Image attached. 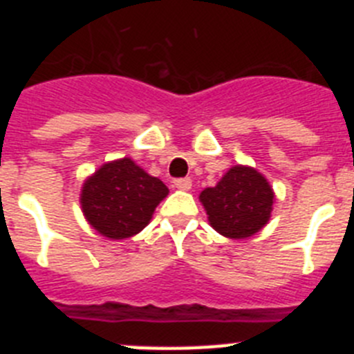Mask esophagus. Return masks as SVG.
I'll return each instance as SVG.
<instances>
[{
	"instance_id": "esophagus-1",
	"label": "esophagus",
	"mask_w": 354,
	"mask_h": 354,
	"mask_svg": "<svg viewBox=\"0 0 354 354\" xmlns=\"http://www.w3.org/2000/svg\"><path fill=\"white\" fill-rule=\"evenodd\" d=\"M174 186L177 189H183V192H187V189H192V179L189 177H183V179H175Z\"/></svg>"
}]
</instances>
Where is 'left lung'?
<instances>
[{
    "label": "left lung",
    "instance_id": "1",
    "mask_svg": "<svg viewBox=\"0 0 354 354\" xmlns=\"http://www.w3.org/2000/svg\"><path fill=\"white\" fill-rule=\"evenodd\" d=\"M274 193L255 168L237 165L214 187L200 193V202L216 232L230 239H246L257 234L271 218Z\"/></svg>",
    "mask_w": 354,
    "mask_h": 354
}]
</instances>
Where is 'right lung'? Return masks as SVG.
<instances>
[{
    "label": "right lung",
    "mask_w": 354,
    "mask_h": 354,
    "mask_svg": "<svg viewBox=\"0 0 354 354\" xmlns=\"http://www.w3.org/2000/svg\"><path fill=\"white\" fill-rule=\"evenodd\" d=\"M168 195L158 177L131 158L104 162L84 180L81 209L93 230L108 239H127L149 225L156 207Z\"/></svg>",
    "instance_id": "add662e5"
}]
</instances>
